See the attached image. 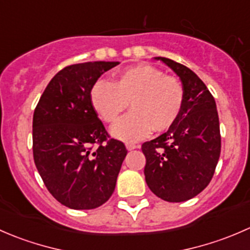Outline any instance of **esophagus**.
Returning a JSON list of instances; mask_svg holds the SVG:
<instances>
[{
	"label": "esophagus",
	"instance_id": "esophagus-1",
	"mask_svg": "<svg viewBox=\"0 0 250 250\" xmlns=\"http://www.w3.org/2000/svg\"><path fill=\"white\" fill-rule=\"evenodd\" d=\"M125 147H127V150L130 151V150H134V148L139 147V145L135 143H132V141H127V143H125Z\"/></svg>",
	"mask_w": 250,
	"mask_h": 250
}]
</instances>
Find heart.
<instances>
[{
  "instance_id": "b5f03b06",
  "label": "heart",
  "mask_w": 250,
  "mask_h": 250,
  "mask_svg": "<svg viewBox=\"0 0 250 250\" xmlns=\"http://www.w3.org/2000/svg\"><path fill=\"white\" fill-rule=\"evenodd\" d=\"M93 109L103 121L113 123L130 103L132 112L111 129L115 138L135 141L170 128L181 115L185 89L178 78L166 76L147 64L125 67L113 75L112 82L98 81L90 89Z\"/></svg>"
}]
</instances>
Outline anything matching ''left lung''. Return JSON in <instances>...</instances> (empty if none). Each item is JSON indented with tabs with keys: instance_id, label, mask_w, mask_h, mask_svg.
Listing matches in <instances>:
<instances>
[{
	"instance_id": "obj_1",
	"label": "left lung",
	"mask_w": 250,
	"mask_h": 250,
	"mask_svg": "<svg viewBox=\"0 0 250 250\" xmlns=\"http://www.w3.org/2000/svg\"><path fill=\"white\" fill-rule=\"evenodd\" d=\"M162 60L178 75L185 89V104L172 127L141 150L144 174L150 190L167 202H184L208 186L221 150L216 104L207 85L192 70L168 58Z\"/></svg>"
}]
</instances>
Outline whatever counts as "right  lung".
<instances>
[{"instance_id": "obj_1", "label": "right lung", "mask_w": 250, "mask_h": 250, "mask_svg": "<svg viewBox=\"0 0 250 250\" xmlns=\"http://www.w3.org/2000/svg\"><path fill=\"white\" fill-rule=\"evenodd\" d=\"M118 62H89L60 70L34 112L32 151L53 197L71 209H94L112 195L127 155L110 138L90 103V89Z\"/></svg>"}]
</instances>
